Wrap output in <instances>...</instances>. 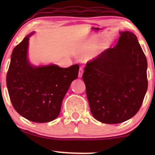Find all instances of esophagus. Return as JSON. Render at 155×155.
Returning a JSON list of instances; mask_svg holds the SVG:
<instances>
[{"label": "esophagus", "mask_w": 155, "mask_h": 155, "mask_svg": "<svg viewBox=\"0 0 155 155\" xmlns=\"http://www.w3.org/2000/svg\"><path fill=\"white\" fill-rule=\"evenodd\" d=\"M83 73H84V69L83 68H79V77L81 78V76L83 75Z\"/></svg>", "instance_id": "34e87169"}]
</instances>
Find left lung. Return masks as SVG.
Instances as JSON below:
<instances>
[{"label":"left lung","mask_w":155,"mask_h":155,"mask_svg":"<svg viewBox=\"0 0 155 155\" xmlns=\"http://www.w3.org/2000/svg\"><path fill=\"white\" fill-rule=\"evenodd\" d=\"M86 65L82 79L94 118L118 124L135 116L148 87L147 60L136 35L121 32L115 47Z\"/></svg>","instance_id":"8db88e82"}]
</instances>
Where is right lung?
Here are the masks:
<instances>
[{
	"instance_id": "obj_1",
	"label": "right lung",
	"mask_w": 155,
	"mask_h": 155,
	"mask_svg": "<svg viewBox=\"0 0 155 155\" xmlns=\"http://www.w3.org/2000/svg\"><path fill=\"white\" fill-rule=\"evenodd\" d=\"M32 34L27 35L12 51L6 85L16 111L27 120L43 123L59 116L63 99L78 77L79 66H32L28 60V41Z\"/></svg>"
}]
</instances>
